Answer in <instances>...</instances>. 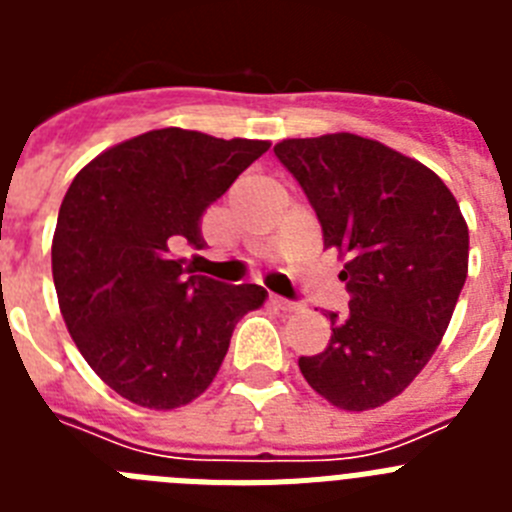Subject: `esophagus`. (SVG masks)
<instances>
[{"label":"esophagus","instance_id":"1","mask_svg":"<svg viewBox=\"0 0 512 512\" xmlns=\"http://www.w3.org/2000/svg\"><path fill=\"white\" fill-rule=\"evenodd\" d=\"M269 302L274 307H277V310H284V312H289V310H297V302H292V300H284V297H277V295H271L269 297Z\"/></svg>","mask_w":512,"mask_h":512}]
</instances>
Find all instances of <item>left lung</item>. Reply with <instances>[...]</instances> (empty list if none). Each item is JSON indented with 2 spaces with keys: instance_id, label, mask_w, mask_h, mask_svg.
<instances>
[{
  "instance_id": "left-lung-1",
  "label": "left lung",
  "mask_w": 512,
  "mask_h": 512,
  "mask_svg": "<svg viewBox=\"0 0 512 512\" xmlns=\"http://www.w3.org/2000/svg\"><path fill=\"white\" fill-rule=\"evenodd\" d=\"M338 251L348 312H328L323 354L300 356L312 390L343 410L400 395L441 343L467 282L469 230L449 187L415 158L354 133L274 146Z\"/></svg>"
}]
</instances>
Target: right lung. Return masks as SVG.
<instances>
[{
	"label": "right lung",
	"instance_id": "obj_1",
	"mask_svg": "<svg viewBox=\"0 0 512 512\" xmlns=\"http://www.w3.org/2000/svg\"><path fill=\"white\" fill-rule=\"evenodd\" d=\"M266 140L164 128L107 148L76 174L53 233V284L71 338L104 384L140 408L200 397L259 284H223L179 259L202 248V212Z\"/></svg>",
	"mask_w": 512,
	"mask_h": 512
}]
</instances>
